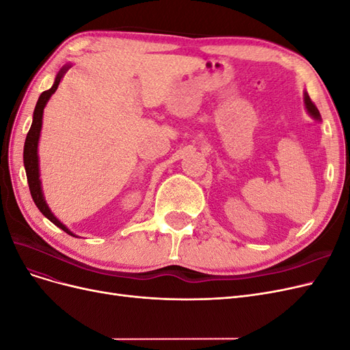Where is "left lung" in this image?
<instances>
[{
	"label": "left lung",
	"instance_id": "1",
	"mask_svg": "<svg viewBox=\"0 0 350 350\" xmlns=\"http://www.w3.org/2000/svg\"><path fill=\"white\" fill-rule=\"evenodd\" d=\"M305 108H306V111L310 112V115L312 116L314 120H321V115H320V112H319V109H317V107L315 105L312 103V100L310 99V96H308V93H305Z\"/></svg>",
	"mask_w": 350,
	"mask_h": 350
}]
</instances>
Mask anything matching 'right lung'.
I'll return each instance as SVG.
<instances>
[{"label":"right lung","mask_w":350,"mask_h":350,"mask_svg":"<svg viewBox=\"0 0 350 350\" xmlns=\"http://www.w3.org/2000/svg\"><path fill=\"white\" fill-rule=\"evenodd\" d=\"M71 66L62 67L59 70V72L57 74L55 81H54V84H52V88L49 90H45L44 93H40V96H39L38 103L35 107V111H33V121H31L30 130L26 135L25 150H23V162H25V169H26V175H27L30 194H31V198H33V201H35L36 207L40 210V213L44 215L45 217H48L55 226H58L59 229L67 232L68 235L76 237L66 225H62L61 221L54 215H52V211L49 210V207L46 204V201L44 198V193H42V187H40L39 157H38V143H39V135H40V130H42V116H44V108H45L46 102L49 100V98L58 89V84H59L61 79L64 77V74L67 72V70Z\"/></svg>","instance_id":"1"}]
</instances>
